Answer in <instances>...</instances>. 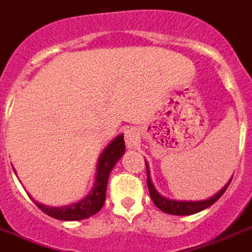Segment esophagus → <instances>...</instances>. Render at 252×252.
I'll use <instances>...</instances> for the list:
<instances>
[{
	"instance_id": "34e87169",
	"label": "esophagus",
	"mask_w": 252,
	"mask_h": 252,
	"mask_svg": "<svg viewBox=\"0 0 252 252\" xmlns=\"http://www.w3.org/2000/svg\"><path fill=\"white\" fill-rule=\"evenodd\" d=\"M139 131L135 128H129L124 131V140H126V144L129 149L131 148H135L139 143Z\"/></svg>"
}]
</instances>
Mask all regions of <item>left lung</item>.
I'll return each instance as SVG.
<instances>
[{
  "label": "left lung",
  "instance_id": "8db88e82",
  "mask_svg": "<svg viewBox=\"0 0 252 252\" xmlns=\"http://www.w3.org/2000/svg\"><path fill=\"white\" fill-rule=\"evenodd\" d=\"M145 166H147V175H148V189H149L150 197H152L153 203L155 204V206L158 209H160L161 211L166 214H170V215H192V214H196L199 211L205 210L206 208L213 205L215 201H218L220 199L222 194L225 192V190L227 189V187L231 183L232 178H230L229 182L225 184V187L222 188L220 191L216 192L215 195H213L209 199L205 200H199V201H183V200H173V199H168V197L163 196V195L159 194L155 189V187L153 185L152 179H150V173H149V166L148 163L145 161Z\"/></svg>",
  "mask_w": 252,
  "mask_h": 252
}]
</instances>
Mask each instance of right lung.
Instances as JSON below:
<instances>
[{"label":"right lung","mask_w":252,"mask_h":252,"mask_svg":"<svg viewBox=\"0 0 252 252\" xmlns=\"http://www.w3.org/2000/svg\"><path fill=\"white\" fill-rule=\"evenodd\" d=\"M126 152V144H124V135L119 134L115 137L109 144L107 145L103 153L100 154L99 160L97 164V174H95V182L89 194L82 200L77 203L69 204L65 206H46L34 201L37 206L51 218L63 220V221H77L83 220L89 216L97 214L102 209L105 201V192H107L108 178L110 171L114 168L117 161L123 157ZM15 170V169H13ZM16 173V171H15Z\"/></svg>","instance_id":"obj_1"}]
</instances>
